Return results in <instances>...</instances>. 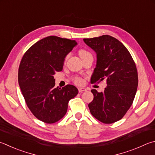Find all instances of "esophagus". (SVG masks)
<instances>
[{
  "label": "esophagus",
  "mask_w": 155,
  "mask_h": 155,
  "mask_svg": "<svg viewBox=\"0 0 155 155\" xmlns=\"http://www.w3.org/2000/svg\"><path fill=\"white\" fill-rule=\"evenodd\" d=\"M78 92L79 93H82L83 91H86V89L85 88H83V87H81V88H78Z\"/></svg>",
  "instance_id": "obj_1"
}]
</instances>
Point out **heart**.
Segmentation results:
<instances>
[{
  "mask_svg": "<svg viewBox=\"0 0 155 155\" xmlns=\"http://www.w3.org/2000/svg\"><path fill=\"white\" fill-rule=\"evenodd\" d=\"M78 53H79V55H80V57L81 58V59H83L85 57H86L87 55L91 54V53H90L88 51H87L85 49H81L79 51H78ZM69 56H70L69 54L66 55L65 58H64V61H66L67 60H68ZM72 81L75 84H77V85H82L83 83V81L82 78H81L80 77H78V76H75V77H73L72 78Z\"/></svg>",
  "mask_w": 155,
  "mask_h": 155,
  "instance_id": "b5f03b06",
  "label": "heart"
}]
</instances>
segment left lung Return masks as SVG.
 Wrapping results in <instances>:
<instances>
[{"label": "left lung", "mask_w": 155, "mask_h": 155, "mask_svg": "<svg viewBox=\"0 0 155 155\" xmlns=\"http://www.w3.org/2000/svg\"><path fill=\"white\" fill-rule=\"evenodd\" d=\"M97 53V64L91 83L106 81L104 92L92 89L94 100L90 112L100 122L110 124L125 116L136 95L138 75L130 53L122 43L109 35L84 38Z\"/></svg>", "instance_id": "left-lung-1"}]
</instances>
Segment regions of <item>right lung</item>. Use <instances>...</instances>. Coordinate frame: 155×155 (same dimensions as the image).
<instances>
[{
    "instance_id": "obj_1",
    "label": "right lung",
    "mask_w": 155,
    "mask_h": 155,
    "mask_svg": "<svg viewBox=\"0 0 155 155\" xmlns=\"http://www.w3.org/2000/svg\"><path fill=\"white\" fill-rule=\"evenodd\" d=\"M76 41L50 36L36 42L24 53L18 70V83L27 106L38 120L54 123L64 117L77 88H55L53 75L62 70L64 58Z\"/></svg>"
}]
</instances>
